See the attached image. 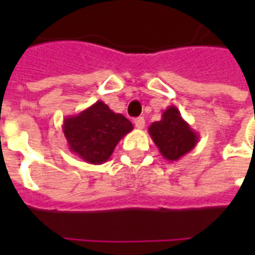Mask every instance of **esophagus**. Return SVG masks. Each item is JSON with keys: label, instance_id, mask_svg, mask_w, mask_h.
I'll list each match as a JSON object with an SVG mask.
<instances>
[{"label": "esophagus", "instance_id": "1", "mask_svg": "<svg viewBox=\"0 0 255 255\" xmlns=\"http://www.w3.org/2000/svg\"><path fill=\"white\" fill-rule=\"evenodd\" d=\"M133 123H135L137 129H143L144 126H145V120H144L143 116H139V118H136V119L133 120Z\"/></svg>", "mask_w": 255, "mask_h": 255}]
</instances>
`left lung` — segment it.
Instances as JSON below:
<instances>
[{"instance_id":"left-lung-1","label":"left lung","mask_w":255,"mask_h":255,"mask_svg":"<svg viewBox=\"0 0 255 255\" xmlns=\"http://www.w3.org/2000/svg\"><path fill=\"white\" fill-rule=\"evenodd\" d=\"M153 143L168 161H177L193 149L200 136L182 119L177 107L169 106L164 110L161 120L152 123L148 128Z\"/></svg>"}]
</instances>
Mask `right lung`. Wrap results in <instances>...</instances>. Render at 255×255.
Listing matches in <instances>:
<instances>
[{
    "label": "right lung",
    "mask_w": 255,
    "mask_h": 255,
    "mask_svg": "<svg viewBox=\"0 0 255 255\" xmlns=\"http://www.w3.org/2000/svg\"><path fill=\"white\" fill-rule=\"evenodd\" d=\"M62 129L70 151L86 163L98 165L110 159L118 143L133 126L126 116L98 100L78 115L65 118Z\"/></svg>",
    "instance_id": "right-lung-1"
}]
</instances>
